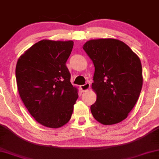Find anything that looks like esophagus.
Masks as SVG:
<instances>
[{"label":"esophagus","mask_w":159,"mask_h":159,"mask_svg":"<svg viewBox=\"0 0 159 159\" xmlns=\"http://www.w3.org/2000/svg\"><path fill=\"white\" fill-rule=\"evenodd\" d=\"M89 88H90L89 83H86V84H84V85L81 86V89L82 92H86V91H88L89 89Z\"/></svg>","instance_id":"1"}]
</instances>
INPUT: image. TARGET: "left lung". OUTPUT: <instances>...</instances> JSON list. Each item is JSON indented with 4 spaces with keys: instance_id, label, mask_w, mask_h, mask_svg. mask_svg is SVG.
<instances>
[{
    "instance_id": "8db88e82",
    "label": "left lung",
    "mask_w": 159,
    "mask_h": 159,
    "mask_svg": "<svg viewBox=\"0 0 159 159\" xmlns=\"http://www.w3.org/2000/svg\"><path fill=\"white\" fill-rule=\"evenodd\" d=\"M94 65L92 89L97 100L91 112L97 121L112 125L127 118L143 87L139 57L118 39H93L83 46Z\"/></svg>"
}]
</instances>
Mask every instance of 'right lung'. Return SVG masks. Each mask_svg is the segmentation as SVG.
<instances>
[{
    "mask_svg": "<svg viewBox=\"0 0 159 159\" xmlns=\"http://www.w3.org/2000/svg\"><path fill=\"white\" fill-rule=\"evenodd\" d=\"M73 47V41L42 40L25 51L16 63L21 99L35 120L46 127L65 125L78 97L65 65Z\"/></svg>",
    "mask_w": 159,
    "mask_h": 159,
    "instance_id": "1",
    "label": "right lung"
}]
</instances>
